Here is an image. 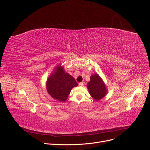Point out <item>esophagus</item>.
<instances>
[{
	"instance_id": "34e87169",
	"label": "esophagus",
	"mask_w": 150,
	"mask_h": 150,
	"mask_svg": "<svg viewBox=\"0 0 150 150\" xmlns=\"http://www.w3.org/2000/svg\"><path fill=\"white\" fill-rule=\"evenodd\" d=\"M79 85L80 86H83V82H80L79 83Z\"/></svg>"
}]
</instances>
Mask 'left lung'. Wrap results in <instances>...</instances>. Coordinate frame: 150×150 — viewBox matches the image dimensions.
Here are the masks:
<instances>
[{"mask_svg":"<svg viewBox=\"0 0 150 150\" xmlns=\"http://www.w3.org/2000/svg\"><path fill=\"white\" fill-rule=\"evenodd\" d=\"M87 88L91 96L96 101L100 100L107 94L106 85L97 73L90 77V81L87 84Z\"/></svg>","mask_w":150,"mask_h":150,"instance_id":"left-lung-1","label":"left lung"}]
</instances>
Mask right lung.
Segmentation results:
<instances>
[{"instance_id":"1","label":"right lung","mask_w":150,"mask_h":150,"mask_svg":"<svg viewBox=\"0 0 150 150\" xmlns=\"http://www.w3.org/2000/svg\"><path fill=\"white\" fill-rule=\"evenodd\" d=\"M78 83L73 77L65 73L64 67L57 65L48 79L46 87L48 94L59 102H65L71 89L77 86Z\"/></svg>"}]
</instances>
